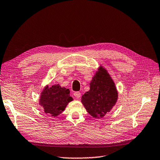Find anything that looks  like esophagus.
<instances>
[{
	"label": "esophagus",
	"instance_id": "34e87169",
	"mask_svg": "<svg viewBox=\"0 0 160 160\" xmlns=\"http://www.w3.org/2000/svg\"><path fill=\"white\" fill-rule=\"evenodd\" d=\"M74 96H75L76 98L79 99V98H80V97H81V93L79 92H76L74 93Z\"/></svg>",
	"mask_w": 160,
	"mask_h": 160
}]
</instances>
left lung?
<instances>
[{
	"label": "left lung",
	"instance_id": "8db88e82",
	"mask_svg": "<svg viewBox=\"0 0 160 160\" xmlns=\"http://www.w3.org/2000/svg\"><path fill=\"white\" fill-rule=\"evenodd\" d=\"M90 82V89L81 97L88 113L94 118H102L109 112L118 98L115 84L109 74L102 66Z\"/></svg>",
	"mask_w": 160,
	"mask_h": 160
}]
</instances>
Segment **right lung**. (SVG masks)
<instances>
[{
    "instance_id": "right-lung-1",
    "label": "right lung",
    "mask_w": 160,
    "mask_h": 160,
    "mask_svg": "<svg viewBox=\"0 0 160 160\" xmlns=\"http://www.w3.org/2000/svg\"><path fill=\"white\" fill-rule=\"evenodd\" d=\"M70 90L62 88L59 84L45 87L39 99V104L46 114L57 117L64 111L68 104L72 100Z\"/></svg>"
}]
</instances>
